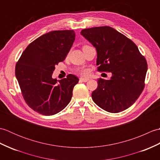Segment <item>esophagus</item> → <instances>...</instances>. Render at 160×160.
Returning <instances> with one entry per match:
<instances>
[{"label": "esophagus", "mask_w": 160, "mask_h": 160, "mask_svg": "<svg viewBox=\"0 0 160 160\" xmlns=\"http://www.w3.org/2000/svg\"><path fill=\"white\" fill-rule=\"evenodd\" d=\"M89 80V78H80V80L82 81V82H87Z\"/></svg>", "instance_id": "obj_1"}]
</instances>
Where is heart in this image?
Listing matches in <instances>:
<instances>
[{
  "mask_svg": "<svg viewBox=\"0 0 160 160\" xmlns=\"http://www.w3.org/2000/svg\"><path fill=\"white\" fill-rule=\"evenodd\" d=\"M80 73L83 75H87L88 73V71L87 69H82V70H80Z\"/></svg>",
  "mask_w": 160,
  "mask_h": 160,
  "instance_id": "1",
  "label": "heart"
}]
</instances>
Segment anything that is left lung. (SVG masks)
Wrapping results in <instances>:
<instances>
[{
	"label": "left lung",
	"instance_id": "1",
	"mask_svg": "<svg viewBox=\"0 0 160 160\" xmlns=\"http://www.w3.org/2000/svg\"><path fill=\"white\" fill-rule=\"evenodd\" d=\"M97 52L99 71L112 73L100 78L91 96L98 107L110 113L124 111L135 103L144 87L147 62L136 45L108 26L84 29L80 32Z\"/></svg>",
	"mask_w": 160,
	"mask_h": 160
}]
</instances>
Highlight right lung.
<instances>
[{"label": "right lung", "mask_w": 160, "mask_h": 160, "mask_svg": "<svg viewBox=\"0 0 160 160\" xmlns=\"http://www.w3.org/2000/svg\"><path fill=\"white\" fill-rule=\"evenodd\" d=\"M75 37L73 30L45 33L29 44L16 63V77L24 100L40 114L55 115L71 101L79 79L69 74L57 80L52 74L56 64L65 59Z\"/></svg>", "instance_id": "right-lung-1"}]
</instances>
